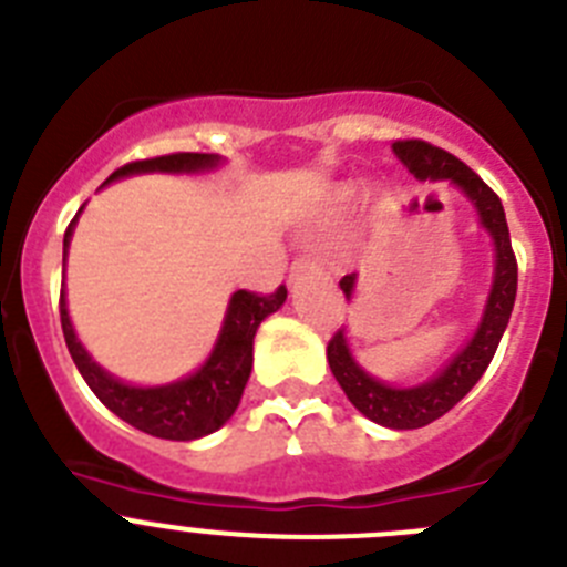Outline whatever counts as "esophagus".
Instances as JSON below:
<instances>
[{
  "mask_svg": "<svg viewBox=\"0 0 567 567\" xmlns=\"http://www.w3.org/2000/svg\"><path fill=\"white\" fill-rule=\"evenodd\" d=\"M320 272H323V269H320V264L315 261V258H295L292 267H289V280L298 284V280L311 278V275H320Z\"/></svg>",
  "mask_w": 567,
  "mask_h": 567,
  "instance_id": "34e87169",
  "label": "esophagus"
}]
</instances>
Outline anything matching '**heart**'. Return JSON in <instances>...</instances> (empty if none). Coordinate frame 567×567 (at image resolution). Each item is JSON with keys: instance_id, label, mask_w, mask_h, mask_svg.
<instances>
[{"instance_id": "b5f03b06", "label": "heart", "mask_w": 567, "mask_h": 567, "mask_svg": "<svg viewBox=\"0 0 567 567\" xmlns=\"http://www.w3.org/2000/svg\"><path fill=\"white\" fill-rule=\"evenodd\" d=\"M348 194H351V190H340V199H346Z\"/></svg>"}]
</instances>
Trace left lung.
Listing matches in <instances>:
<instances>
[{
	"label": "left lung",
	"mask_w": 567,
	"mask_h": 567,
	"mask_svg": "<svg viewBox=\"0 0 567 567\" xmlns=\"http://www.w3.org/2000/svg\"><path fill=\"white\" fill-rule=\"evenodd\" d=\"M393 154L408 165L415 179H450V185H455L475 205L477 219L495 241V278H492L481 326H477L475 337L450 360V365L441 368L430 382L415 388H393L379 382L377 377L362 371L360 362L354 360L351 348H348L346 329L337 331L326 348L331 373L346 391L348 402L354 404L365 419L391 430H415L441 419L446 410H453L489 368L497 342L512 318L514 298H517V258H514L501 199L470 165L424 140H396ZM354 284L357 275H346L340 280L346 298L354 295Z\"/></svg>",
	"instance_id": "1"
}]
</instances>
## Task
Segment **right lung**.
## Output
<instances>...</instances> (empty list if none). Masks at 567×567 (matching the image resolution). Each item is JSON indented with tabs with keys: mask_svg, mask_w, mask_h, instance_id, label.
<instances>
[{
	"mask_svg": "<svg viewBox=\"0 0 567 567\" xmlns=\"http://www.w3.org/2000/svg\"><path fill=\"white\" fill-rule=\"evenodd\" d=\"M219 163V154H165V157L137 159V163L123 165L103 185H109L112 179H121V176L152 174V171H163V174H196V171L216 168ZM75 221L78 216L70 221V227L64 233V256L66 247H70ZM284 300H287V287H278L272 295L247 292V289L233 292L230 303H227L225 323H221L219 331V340L213 346L205 365L196 373H190V377L176 379L171 385L157 388L126 385V382L114 379L109 371H103L86 354V348L81 346V340H78L75 329L70 323L64 289H61V329H64V340L66 348H70L72 362L78 365L81 377L86 379V385L92 388V393L117 419L128 422L132 427L143 430V433L157 435V439L194 441L202 439V435L216 433L236 413L249 371H252V340H256L258 326L272 311H278L284 306Z\"/></svg>",
	"mask_w": 567,
	"mask_h": 567,
	"instance_id": "right-lung-1",
	"label": "right lung"
}]
</instances>
